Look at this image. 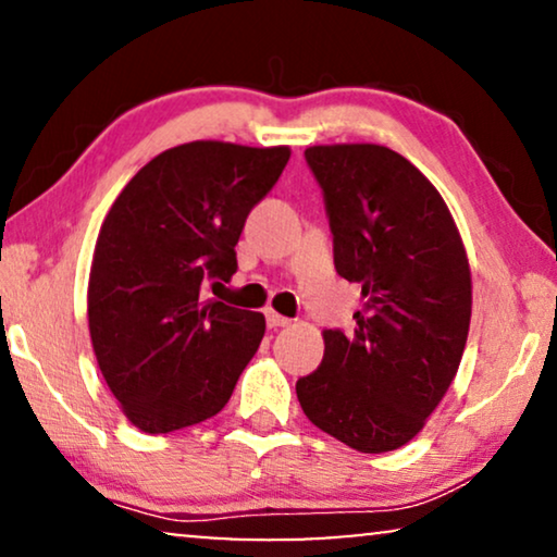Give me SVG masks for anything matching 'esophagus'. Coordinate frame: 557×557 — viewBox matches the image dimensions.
<instances>
[{
  "label": "esophagus",
  "mask_w": 557,
  "mask_h": 557,
  "mask_svg": "<svg viewBox=\"0 0 557 557\" xmlns=\"http://www.w3.org/2000/svg\"><path fill=\"white\" fill-rule=\"evenodd\" d=\"M265 324H269L271 330H281V326L292 324V319L281 317V314H276V311H273V309H269V311H265Z\"/></svg>",
  "instance_id": "esophagus-1"
}]
</instances>
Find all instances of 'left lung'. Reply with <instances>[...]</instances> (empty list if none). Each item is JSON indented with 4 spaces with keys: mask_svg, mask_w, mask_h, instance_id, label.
<instances>
[{
    "mask_svg": "<svg viewBox=\"0 0 557 557\" xmlns=\"http://www.w3.org/2000/svg\"><path fill=\"white\" fill-rule=\"evenodd\" d=\"M334 243V269L362 286L355 332H324V360L296 380L317 429L362 454L408 444L459 370L471 319L461 235L436 187L398 151H304Z\"/></svg>",
    "mask_w": 557,
    "mask_h": 557,
    "instance_id": "left-lung-1",
    "label": "left lung"
}]
</instances>
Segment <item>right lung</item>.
Here are the masks:
<instances>
[{
	"label": "right lung",
	"mask_w": 557,
	"mask_h": 557,
	"mask_svg": "<svg viewBox=\"0 0 557 557\" xmlns=\"http://www.w3.org/2000/svg\"><path fill=\"white\" fill-rule=\"evenodd\" d=\"M288 147L193 141L134 174L98 233L88 281L94 352L128 421L170 433L208 421L265 332L258 311L205 299L235 271L248 212L271 193Z\"/></svg>",
	"instance_id": "obj_1"
}]
</instances>
